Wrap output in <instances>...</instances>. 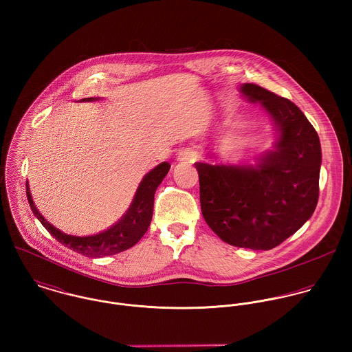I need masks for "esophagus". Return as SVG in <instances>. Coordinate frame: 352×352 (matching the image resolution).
Wrapping results in <instances>:
<instances>
[{"label": "esophagus", "mask_w": 352, "mask_h": 352, "mask_svg": "<svg viewBox=\"0 0 352 352\" xmlns=\"http://www.w3.org/2000/svg\"><path fill=\"white\" fill-rule=\"evenodd\" d=\"M199 158V153L194 149H186L179 153V161L180 162H195Z\"/></svg>", "instance_id": "obj_1"}]
</instances>
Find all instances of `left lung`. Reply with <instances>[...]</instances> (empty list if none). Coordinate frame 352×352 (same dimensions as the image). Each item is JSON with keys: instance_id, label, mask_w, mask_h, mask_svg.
<instances>
[{"instance_id": "1", "label": "left lung", "mask_w": 352, "mask_h": 352, "mask_svg": "<svg viewBox=\"0 0 352 352\" xmlns=\"http://www.w3.org/2000/svg\"><path fill=\"white\" fill-rule=\"evenodd\" d=\"M240 92L258 102L272 119L278 140L254 165L195 162L199 173L201 214L225 243L268 251L294 234L318 201L321 146L301 109L258 85Z\"/></svg>"}]
</instances>
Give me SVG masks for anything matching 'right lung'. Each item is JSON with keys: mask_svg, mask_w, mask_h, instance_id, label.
<instances>
[{"mask_svg": "<svg viewBox=\"0 0 352 352\" xmlns=\"http://www.w3.org/2000/svg\"><path fill=\"white\" fill-rule=\"evenodd\" d=\"M96 100L98 98H88L80 101ZM169 168H170L169 162L164 161L160 165H157L154 169H151L149 173H146L126 214L115 225H112L111 228H108L107 230L101 232L99 234H94V236H85V237L72 236V234L62 233L59 229L54 228L50 222H47L45 217L38 211L35 203L32 201V195L30 192L28 182L25 184L27 198L35 217L49 230L51 236L55 237V240L59 241L62 245L80 254H84L87 257L111 256L134 247L146 233L153 217L155 190L166 176Z\"/></svg>", "mask_w": 352, "mask_h": 352, "instance_id": "right-lung-1", "label": "right lung"}]
</instances>
